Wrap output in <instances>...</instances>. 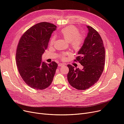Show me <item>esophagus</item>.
Wrapping results in <instances>:
<instances>
[{"instance_id":"esophagus-1","label":"esophagus","mask_w":124,"mask_h":124,"mask_svg":"<svg viewBox=\"0 0 124 124\" xmlns=\"http://www.w3.org/2000/svg\"><path fill=\"white\" fill-rule=\"evenodd\" d=\"M64 64H63V63H59L58 64L59 67H61V66H64Z\"/></svg>"}]
</instances>
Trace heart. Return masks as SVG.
<instances>
[{"label": "heart", "instance_id": "obj_1", "mask_svg": "<svg viewBox=\"0 0 124 124\" xmlns=\"http://www.w3.org/2000/svg\"><path fill=\"white\" fill-rule=\"evenodd\" d=\"M79 31L74 27H68L62 29L60 32V36L67 42H69L71 47L76 51L79 50L82 47L84 42V37L79 34ZM55 42V38H52L50 44L53 45ZM63 58L64 59V57Z\"/></svg>", "mask_w": 124, "mask_h": 124}]
</instances>
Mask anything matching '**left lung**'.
<instances>
[{
    "label": "left lung",
    "mask_w": 124,
    "mask_h": 124,
    "mask_svg": "<svg viewBox=\"0 0 124 124\" xmlns=\"http://www.w3.org/2000/svg\"><path fill=\"white\" fill-rule=\"evenodd\" d=\"M88 32L76 60L83 66L82 70L75 69L68 64L67 74L70 85L78 90H85L99 80L104 69L105 50L101 37L95 30L86 25ZM75 60V61H76Z\"/></svg>",
    "instance_id": "left-lung-1"
}]
</instances>
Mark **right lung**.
<instances>
[{
  "instance_id": "obj_1",
  "label": "right lung",
  "mask_w": 124,
  "mask_h": 124,
  "mask_svg": "<svg viewBox=\"0 0 124 124\" xmlns=\"http://www.w3.org/2000/svg\"><path fill=\"white\" fill-rule=\"evenodd\" d=\"M56 27L47 22L38 23L26 31L19 41L16 53L18 72L32 88L45 89L53 80L58 64L43 62L42 56Z\"/></svg>"
}]
</instances>
